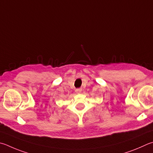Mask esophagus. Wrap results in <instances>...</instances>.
<instances>
[{
    "label": "esophagus",
    "instance_id": "1",
    "mask_svg": "<svg viewBox=\"0 0 153 153\" xmlns=\"http://www.w3.org/2000/svg\"><path fill=\"white\" fill-rule=\"evenodd\" d=\"M82 88H77V89H76V92L77 94H79V93L82 92Z\"/></svg>",
    "mask_w": 153,
    "mask_h": 153
}]
</instances>
